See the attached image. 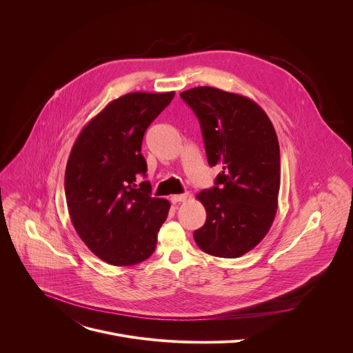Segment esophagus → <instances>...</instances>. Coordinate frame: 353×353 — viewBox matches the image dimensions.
I'll return each mask as SVG.
<instances>
[{"instance_id":"1","label":"esophagus","mask_w":353,"mask_h":353,"mask_svg":"<svg viewBox=\"0 0 353 353\" xmlns=\"http://www.w3.org/2000/svg\"><path fill=\"white\" fill-rule=\"evenodd\" d=\"M188 194H177V195H172L170 196V201L173 204H177V203H184V201L187 199Z\"/></svg>"}]
</instances>
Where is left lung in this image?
I'll return each instance as SVG.
<instances>
[{
    "label": "left lung",
    "mask_w": 353,
    "mask_h": 353,
    "mask_svg": "<svg viewBox=\"0 0 353 353\" xmlns=\"http://www.w3.org/2000/svg\"><path fill=\"white\" fill-rule=\"evenodd\" d=\"M203 131L210 166H221L215 185L196 198L207 211L194 240L205 253L236 259L268 233L278 208L279 143L265 112L253 100L211 86L180 93Z\"/></svg>",
    "instance_id": "8db88e82"
}]
</instances>
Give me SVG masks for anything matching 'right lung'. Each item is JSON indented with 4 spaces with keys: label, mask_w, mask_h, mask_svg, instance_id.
Listing matches in <instances>:
<instances>
[{
    "label": "right lung",
    "mask_w": 353,
    "mask_h": 353,
    "mask_svg": "<svg viewBox=\"0 0 353 353\" xmlns=\"http://www.w3.org/2000/svg\"><path fill=\"white\" fill-rule=\"evenodd\" d=\"M174 92H132L110 102L78 135L65 169L72 225L93 254L108 264L135 265L152 256L170 203L150 196L141 145L146 128Z\"/></svg>",
    "instance_id": "add662e5"
}]
</instances>
